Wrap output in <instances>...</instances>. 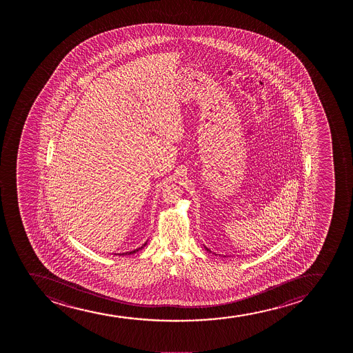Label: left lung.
<instances>
[{"instance_id":"8db88e82","label":"left lung","mask_w":353,"mask_h":353,"mask_svg":"<svg viewBox=\"0 0 353 353\" xmlns=\"http://www.w3.org/2000/svg\"><path fill=\"white\" fill-rule=\"evenodd\" d=\"M205 248H206L207 251L211 252V250H208V248H207L206 246H205Z\"/></svg>"}]
</instances>
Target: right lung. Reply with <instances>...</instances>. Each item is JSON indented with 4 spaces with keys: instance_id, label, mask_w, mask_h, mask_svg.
Returning a JSON list of instances; mask_svg holds the SVG:
<instances>
[{
    "instance_id": "1",
    "label": "right lung",
    "mask_w": 353,
    "mask_h": 353,
    "mask_svg": "<svg viewBox=\"0 0 353 353\" xmlns=\"http://www.w3.org/2000/svg\"><path fill=\"white\" fill-rule=\"evenodd\" d=\"M146 245L147 241L146 243H143V245H142L141 248H137V250H134V251L126 252V253H119V256H130V254H134V253H137V252H139L140 251V250H142V248H145Z\"/></svg>"
}]
</instances>
